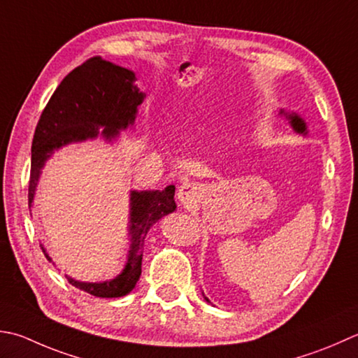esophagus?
Wrapping results in <instances>:
<instances>
[{
  "instance_id": "obj_1",
  "label": "esophagus",
  "mask_w": 358,
  "mask_h": 358,
  "mask_svg": "<svg viewBox=\"0 0 358 358\" xmlns=\"http://www.w3.org/2000/svg\"><path fill=\"white\" fill-rule=\"evenodd\" d=\"M177 197L178 200L183 203V205H191V203L195 201V199L199 197V187L195 183H191V181H185L181 183L178 191H177Z\"/></svg>"
}]
</instances>
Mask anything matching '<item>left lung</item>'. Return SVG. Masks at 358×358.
<instances>
[{
  "mask_svg": "<svg viewBox=\"0 0 358 358\" xmlns=\"http://www.w3.org/2000/svg\"><path fill=\"white\" fill-rule=\"evenodd\" d=\"M281 115L289 119V122H290V125L293 127V130H295L296 133H304V135H306V133H307L306 122L296 113H287V111L281 110ZM205 299L208 301V298H205Z\"/></svg>",
  "mask_w": 358,
  "mask_h": 358,
  "instance_id": "1",
  "label": "left lung"
}]
</instances>
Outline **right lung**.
I'll return each instance as SVG.
<instances>
[{"instance_id":"obj_1","label":"right lung","mask_w":358,"mask_h":358,"mask_svg":"<svg viewBox=\"0 0 358 358\" xmlns=\"http://www.w3.org/2000/svg\"><path fill=\"white\" fill-rule=\"evenodd\" d=\"M135 73L102 57H91L74 68L54 91L41 113L32 139L29 180V208L41 169L54 150L62 145L103 136L111 141L119 130L133 125L144 93L135 87ZM103 130H100V127ZM175 186L164 191H131L130 194V250L121 275L105 282H80L66 276L76 289L99 298H119L130 293L141 276L143 245L147 231L161 217L173 213ZM43 253L51 262V257Z\"/></svg>"}]
</instances>
